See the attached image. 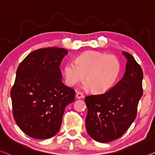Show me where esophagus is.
<instances>
[{
	"instance_id": "34e87169",
	"label": "esophagus",
	"mask_w": 155,
	"mask_h": 155,
	"mask_svg": "<svg viewBox=\"0 0 155 155\" xmlns=\"http://www.w3.org/2000/svg\"><path fill=\"white\" fill-rule=\"evenodd\" d=\"M76 97L77 99H81L84 97V95H83V94L81 93V92H77V94H76Z\"/></svg>"
}]
</instances>
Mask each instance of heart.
I'll return each instance as SVG.
<instances>
[{
  "instance_id": "heart-1",
  "label": "heart",
  "mask_w": 155,
  "mask_h": 155,
  "mask_svg": "<svg viewBox=\"0 0 155 155\" xmlns=\"http://www.w3.org/2000/svg\"><path fill=\"white\" fill-rule=\"evenodd\" d=\"M120 71V63L115 55L98 51L85 52L78 56L76 62L67 63L63 68L64 79L68 85L74 86L84 78L83 88H91L96 93L109 91Z\"/></svg>"
}]
</instances>
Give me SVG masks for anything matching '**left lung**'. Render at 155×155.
<instances>
[{
    "label": "left lung",
    "mask_w": 155,
    "mask_h": 155,
    "mask_svg": "<svg viewBox=\"0 0 155 155\" xmlns=\"http://www.w3.org/2000/svg\"><path fill=\"white\" fill-rule=\"evenodd\" d=\"M127 60L121 80L102 94L87 96L85 127L96 141L105 143L121 137L137 117L143 94L142 69L131 54L122 52Z\"/></svg>",
    "instance_id": "left-lung-1"
}]
</instances>
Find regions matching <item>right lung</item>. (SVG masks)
Masks as SVG:
<instances>
[{
  "instance_id": "right-lung-1",
  "label": "right lung",
  "mask_w": 155,
  "mask_h": 155,
  "mask_svg": "<svg viewBox=\"0 0 155 155\" xmlns=\"http://www.w3.org/2000/svg\"><path fill=\"white\" fill-rule=\"evenodd\" d=\"M68 51L48 47L33 51L18 65L11 90L13 115L30 137L47 139L59 131L64 108L75 91L62 81L59 66Z\"/></svg>"
}]
</instances>
